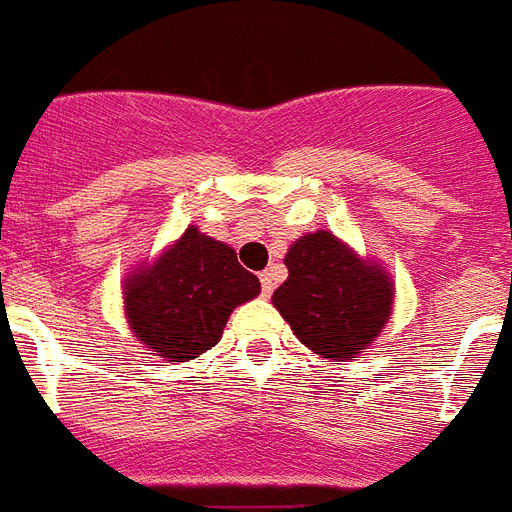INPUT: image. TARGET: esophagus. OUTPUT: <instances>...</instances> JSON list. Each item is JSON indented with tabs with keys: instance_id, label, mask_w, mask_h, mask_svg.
<instances>
[{
	"instance_id": "1",
	"label": "esophagus",
	"mask_w": 512,
	"mask_h": 512,
	"mask_svg": "<svg viewBox=\"0 0 512 512\" xmlns=\"http://www.w3.org/2000/svg\"><path fill=\"white\" fill-rule=\"evenodd\" d=\"M260 284H263V295L271 297V292H273V273L271 271L260 273Z\"/></svg>"
}]
</instances>
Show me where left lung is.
<instances>
[{"mask_svg": "<svg viewBox=\"0 0 512 512\" xmlns=\"http://www.w3.org/2000/svg\"><path fill=\"white\" fill-rule=\"evenodd\" d=\"M284 265L289 276L273 292V305L316 356L358 358L385 329L396 297L390 273L332 231L300 236Z\"/></svg>", "mask_w": 512, "mask_h": 512, "instance_id": "1", "label": "left lung"}]
</instances>
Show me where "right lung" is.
Returning a JSON list of instances; mask_svg holds the SVG:
<instances>
[{"instance_id": "add662e5", "label": "right lung", "mask_w": 512, "mask_h": 512, "mask_svg": "<svg viewBox=\"0 0 512 512\" xmlns=\"http://www.w3.org/2000/svg\"><path fill=\"white\" fill-rule=\"evenodd\" d=\"M124 319L162 361H191L215 348L228 316L260 295L228 244L188 225L162 255L124 279Z\"/></svg>"}]
</instances>
